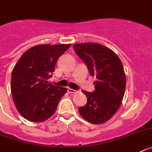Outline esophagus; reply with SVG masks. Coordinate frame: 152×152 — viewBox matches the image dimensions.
I'll return each mask as SVG.
<instances>
[{
  "mask_svg": "<svg viewBox=\"0 0 152 152\" xmlns=\"http://www.w3.org/2000/svg\"><path fill=\"white\" fill-rule=\"evenodd\" d=\"M68 92H69V93H71V94H74V93H77V90H73V89L72 88H69L68 89Z\"/></svg>",
  "mask_w": 152,
  "mask_h": 152,
  "instance_id": "esophagus-1",
  "label": "esophagus"
}]
</instances>
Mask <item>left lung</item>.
<instances>
[{
  "label": "left lung",
  "mask_w": 152,
  "mask_h": 152,
  "mask_svg": "<svg viewBox=\"0 0 152 152\" xmlns=\"http://www.w3.org/2000/svg\"><path fill=\"white\" fill-rule=\"evenodd\" d=\"M75 53L87 65L90 75L96 77V90H83L87 98L85 105L78 108L86 121L93 124L105 123L121 107L126 88L123 64L111 49L94 43L76 44Z\"/></svg>",
  "instance_id": "obj_1"
}]
</instances>
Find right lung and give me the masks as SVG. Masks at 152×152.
<instances>
[{
	"label": "right lung",
	"mask_w": 152,
	"mask_h": 152,
	"mask_svg": "<svg viewBox=\"0 0 152 152\" xmlns=\"http://www.w3.org/2000/svg\"><path fill=\"white\" fill-rule=\"evenodd\" d=\"M69 44H40L22 54L12 69L11 91L20 115L29 121L42 122L56 110L67 88L48 81L59 57L70 47Z\"/></svg>",
	"instance_id": "right-lung-1"
}]
</instances>
